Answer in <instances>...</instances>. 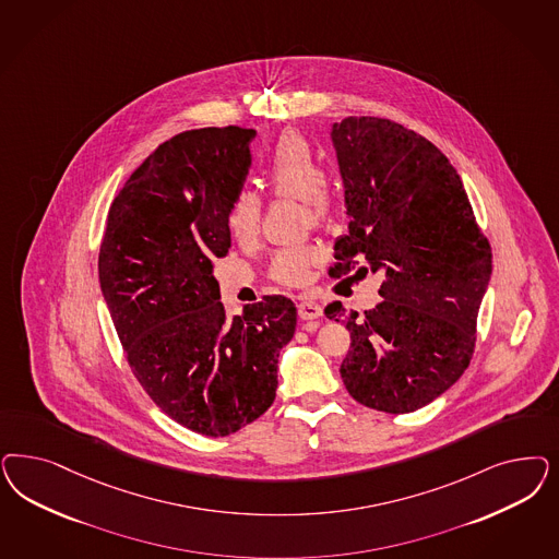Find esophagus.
Instances as JSON below:
<instances>
[{"label": "esophagus", "instance_id": "1", "mask_svg": "<svg viewBox=\"0 0 559 559\" xmlns=\"http://www.w3.org/2000/svg\"><path fill=\"white\" fill-rule=\"evenodd\" d=\"M321 314H323V308L319 307L312 298L302 296V298L298 300V317H300V319L312 321V319H319Z\"/></svg>", "mask_w": 559, "mask_h": 559}]
</instances>
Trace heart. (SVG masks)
Here are the masks:
<instances>
[{
    "mask_svg": "<svg viewBox=\"0 0 559 559\" xmlns=\"http://www.w3.org/2000/svg\"><path fill=\"white\" fill-rule=\"evenodd\" d=\"M263 185L275 198H294L302 203V214L312 224H326L337 212V189L323 173V164L300 131L288 129L271 145L263 164ZM261 199L257 193L240 189L226 207V226L236 240L247 242L259 233ZM321 252L314 247H288L275 252L271 261V277L286 286H300L319 263Z\"/></svg>",
    "mask_w": 559,
    "mask_h": 559,
    "instance_id": "obj_1",
    "label": "heart"
}]
</instances>
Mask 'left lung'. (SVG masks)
I'll return each instance as SVG.
<instances>
[{
    "label": "left lung",
    "instance_id": "1",
    "mask_svg": "<svg viewBox=\"0 0 559 559\" xmlns=\"http://www.w3.org/2000/svg\"><path fill=\"white\" fill-rule=\"evenodd\" d=\"M345 185L349 233L335 242L342 277L382 271L377 307L358 317L324 308L349 329L342 379L358 403L409 414L467 370L491 247L449 158L391 119L347 117L331 131Z\"/></svg>",
    "mask_w": 559,
    "mask_h": 559
}]
</instances>
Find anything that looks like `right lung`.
Listing matches in <instances>:
<instances>
[{
  "instance_id": "right-lung-1",
  "label": "right lung",
  "mask_w": 559,
  "mask_h": 559,
  "mask_svg": "<svg viewBox=\"0 0 559 559\" xmlns=\"http://www.w3.org/2000/svg\"><path fill=\"white\" fill-rule=\"evenodd\" d=\"M245 127L191 129L158 145L108 207L98 280L127 364L177 424L228 436L265 414L296 307L265 296L226 321L212 259L226 257V207L251 166Z\"/></svg>"
}]
</instances>
